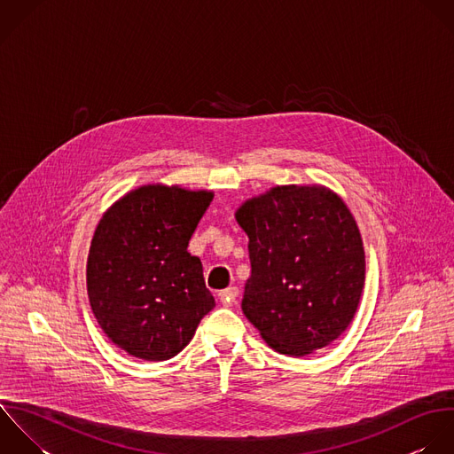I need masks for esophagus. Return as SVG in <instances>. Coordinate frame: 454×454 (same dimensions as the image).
<instances>
[{"mask_svg":"<svg viewBox=\"0 0 454 454\" xmlns=\"http://www.w3.org/2000/svg\"><path fill=\"white\" fill-rule=\"evenodd\" d=\"M237 297H239V288H235V286H230V288L219 292V301L223 302V306H231V304H235Z\"/></svg>","mask_w":454,"mask_h":454,"instance_id":"34e87169","label":"esophagus"}]
</instances>
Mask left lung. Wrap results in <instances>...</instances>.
Returning <instances> with one entry per match:
<instances>
[{"label":"left lung","mask_w":454,"mask_h":454,"mask_svg":"<svg viewBox=\"0 0 454 454\" xmlns=\"http://www.w3.org/2000/svg\"><path fill=\"white\" fill-rule=\"evenodd\" d=\"M235 219L249 237L242 311L276 352L304 357L352 324L364 288L359 226L331 189L276 185L246 200Z\"/></svg>","instance_id":"left-lung-1"}]
</instances>
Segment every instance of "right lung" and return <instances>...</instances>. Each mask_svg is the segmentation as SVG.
<instances>
[{"label": "right lung", "instance_id": "1", "mask_svg": "<svg viewBox=\"0 0 454 454\" xmlns=\"http://www.w3.org/2000/svg\"><path fill=\"white\" fill-rule=\"evenodd\" d=\"M212 191L146 184L100 217L86 263L91 311L104 334L143 361H168L192 340L215 301L189 240Z\"/></svg>", "mask_w": 454, "mask_h": 454}]
</instances>
